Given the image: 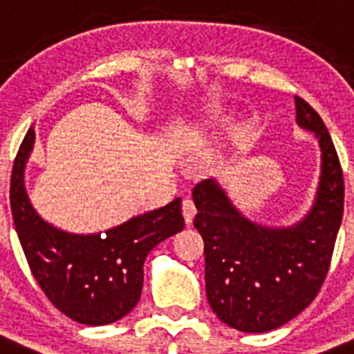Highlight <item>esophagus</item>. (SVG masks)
Here are the masks:
<instances>
[{
    "label": "esophagus",
    "instance_id": "obj_1",
    "mask_svg": "<svg viewBox=\"0 0 354 354\" xmlns=\"http://www.w3.org/2000/svg\"><path fill=\"white\" fill-rule=\"evenodd\" d=\"M182 210H183V218H185V223L187 225H191L192 219H194V216H196L194 201H192L191 198H185L182 203Z\"/></svg>",
    "mask_w": 354,
    "mask_h": 354
}]
</instances>
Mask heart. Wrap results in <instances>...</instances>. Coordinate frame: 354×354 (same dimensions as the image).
Listing matches in <instances>:
<instances>
[{"label": "heart", "instance_id": "obj_1", "mask_svg": "<svg viewBox=\"0 0 354 354\" xmlns=\"http://www.w3.org/2000/svg\"><path fill=\"white\" fill-rule=\"evenodd\" d=\"M221 118V111H219L218 108H212L209 109L207 113H203L200 117V120L196 122V126H194V131L198 133V135H203L205 131H209L210 127L216 124V122Z\"/></svg>", "mask_w": 354, "mask_h": 354}]
</instances>
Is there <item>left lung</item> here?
Instances as JSON below:
<instances>
[{
    "instance_id": "obj_1",
    "label": "left lung",
    "mask_w": 354,
    "mask_h": 354,
    "mask_svg": "<svg viewBox=\"0 0 354 354\" xmlns=\"http://www.w3.org/2000/svg\"><path fill=\"white\" fill-rule=\"evenodd\" d=\"M297 124L319 138L322 163L311 210L293 227L250 221L216 180L194 187L205 243L207 299L219 320L245 333L281 328L311 304L328 275L344 214V176L320 115L295 97Z\"/></svg>"
}]
</instances>
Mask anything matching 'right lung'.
Masks as SVG:
<instances>
[{"mask_svg":"<svg viewBox=\"0 0 354 354\" xmlns=\"http://www.w3.org/2000/svg\"><path fill=\"white\" fill-rule=\"evenodd\" d=\"M34 142L30 127L10 178L12 219L32 275L48 301L71 320L86 326L117 322L140 301L147 254L185 227L182 198L104 234L59 230L35 212L26 194L25 165Z\"/></svg>","mask_w":354,"mask_h":354,"instance_id":"1","label":"right lung"}]
</instances>
